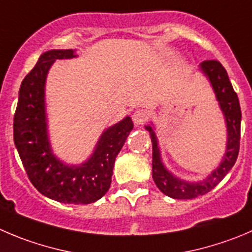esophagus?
Returning <instances> with one entry per match:
<instances>
[{"mask_svg":"<svg viewBox=\"0 0 252 252\" xmlns=\"http://www.w3.org/2000/svg\"><path fill=\"white\" fill-rule=\"evenodd\" d=\"M148 116L147 112L145 110H136L132 114V121L136 126H140V125H143L146 121H147Z\"/></svg>","mask_w":252,"mask_h":252,"instance_id":"34e87169","label":"esophagus"}]
</instances>
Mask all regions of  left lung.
I'll list each match as a JSON object with an SVG mask.
<instances>
[{
	"instance_id": "1",
	"label": "left lung",
	"mask_w": 252,
	"mask_h": 252,
	"mask_svg": "<svg viewBox=\"0 0 252 252\" xmlns=\"http://www.w3.org/2000/svg\"><path fill=\"white\" fill-rule=\"evenodd\" d=\"M199 70L209 80L226 126V147L219 166L202 181L189 182L174 176L163 163L155 125L151 122L145 128L152 140V178L160 191L173 199H191L212 190L229 173L235 164L240 147L241 109L239 97L232 89L226 70L218 61H205Z\"/></svg>"
}]
</instances>
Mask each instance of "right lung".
<instances>
[{"label": "right lung", "mask_w": 252, "mask_h": 252, "mask_svg": "<svg viewBox=\"0 0 252 252\" xmlns=\"http://www.w3.org/2000/svg\"><path fill=\"white\" fill-rule=\"evenodd\" d=\"M76 57L73 49H52L39 57L21 84L13 138L28 178L38 191L65 204H90L109 190L115 159L133 124L131 117L126 116L105 128L90 157L83 163L68 164L57 157L48 133L45 83L57 59Z\"/></svg>", "instance_id": "right-lung-1"}]
</instances>
